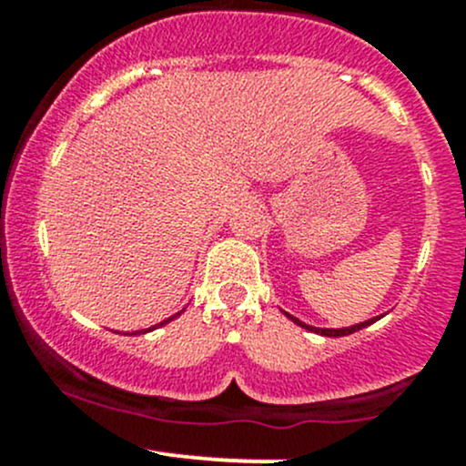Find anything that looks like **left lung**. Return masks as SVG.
I'll use <instances>...</instances> for the list:
<instances>
[{
    "instance_id": "1",
    "label": "left lung",
    "mask_w": 466,
    "mask_h": 466,
    "mask_svg": "<svg viewBox=\"0 0 466 466\" xmlns=\"http://www.w3.org/2000/svg\"><path fill=\"white\" fill-rule=\"evenodd\" d=\"M284 316L289 318V320H293L295 324H299V327H302V329H307V331L320 333V336H327V338H340V336H350V333H354V331H360V329L370 327V324H374V322H377V320H380V318H383L385 313H383V316L370 318V320H365V322H359V324H351V327H342V329H322V327H311V324H307V322L298 320V318H295V316H290V313H286V311H284Z\"/></svg>"
}]
</instances>
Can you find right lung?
I'll list each match as a JSON object with an SVG mask.
<instances>
[{"label": "right lung", "instance_id": "right-lung-1", "mask_svg": "<svg viewBox=\"0 0 466 466\" xmlns=\"http://www.w3.org/2000/svg\"><path fill=\"white\" fill-rule=\"evenodd\" d=\"M182 311H185V309H182ZM182 311H177L176 316H171V318H167V320H162V322H157V324H153V327H148V329H142V331H133V333H148V331H153V329H157V327H164V324H168L171 320H176L177 316H182Z\"/></svg>", "mask_w": 466, "mask_h": 466}]
</instances>
